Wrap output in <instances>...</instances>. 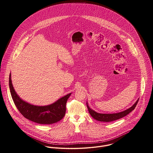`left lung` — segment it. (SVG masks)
<instances>
[{
	"label": "left lung",
	"instance_id": "8db88e82",
	"mask_svg": "<svg viewBox=\"0 0 153 153\" xmlns=\"http://www.w3.org/2000/svg\"><path fill=\"white\" fill-rule=\"evenodd\" d=\"M139 99H138L136 102L133 104L132 106L129 108L128 109H126L124 111L118 112V113H97V111H94L88 105V103L86 101V106L87 108L88 109V111L89 114L91 115V116L97 120V121L100 122H112L119 119H121L123 117L127 115L128 113H130L131 111H133L134 108L136 106V105L138 103Z\"/></svg>",
	"mask_w": 153,
	"mask_h": 153
}]
</instances>
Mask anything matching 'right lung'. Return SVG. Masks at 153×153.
<instances>
[{
    "label": "right lung",
    "mask_w": 153,
    "mask_h": 153,
    "mask_svg": "<svg viewBox=\"0 0 153 153\" xmlns=\"http://www.w3.org/2000/svg\"><path fill=\"white\" fill-rule=\"evenodd\" d=\"M9 88L12 97L17 109L28 120L42 125H51L60 121L65 116L66 103L71 94L58 99L55 102L45 106H37L23 100L17 95L13 86L11 73L9 75Z\"/></svg>",
    "instance_id": "obj_1"
}]
</instances>
